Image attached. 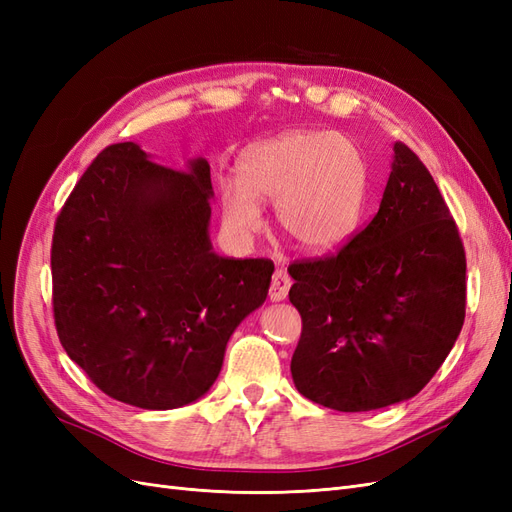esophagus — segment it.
<instances>
[{"label":"esophagus","mask_w":512,"mask_h":512,"mask_svg":"<svg viewBox=\"0 0 512 512\" xmlns=\"http://www.w3.org/2000/svg\"><path fill=\"white\" fill-rule=\"evenodd\" d=\"M292 286L290 275L282 269H277L271 277V288H269V299L271 301H284L288 297V290Z\"/></svg>","instance_id":"1"}]
</instances>
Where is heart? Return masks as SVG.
<instances>
[{
  "label": "heart",
  "mask_w": 512,
  "mask_h": 512,
  "mask_svg": "<svg viewBox=\"0 0 512 512\" xmlns=\"http://www.w3.org/2000/svg\"><path fill=\"white\" fill-rule=\"evenodd\" d=\"M367 164L348 136L297 130L254 145L239 162V181L220 183L222 220L241 239L262 226L256 200L275 203L282 232L301 250L331 252L361 220Z\"/></svg>",
  "instance_id": "obj_1"
}]
</instances>
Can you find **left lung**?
<instances>
[{
  "instance_id": "left-lung-1",
  "label": "left lung",
  "mask_w": 512,
  "mask_h": 512,
  "mask_svg": "<svg viewBox=\"0 0 512 512\" xmlns=\"http://www.w3.org/2000/svg\"><path fill=\"white\" fill-rule=\"evenodd\" d=\"M382 203L337 254L294 260L290 303L303 320L290 371L299 393L339 412L414 397L466 318V252L436 181L393 147Z\"/></svg>"
}]
</instances>
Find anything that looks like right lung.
Here are the masks:
<instances>
[{
	"instance_id": "right-lung-1",
	"label": "right lung",
	"mask_w": 512,
	"mask_h": 512,
	"mask_svg": "<svg viewBox=\"0 0 512 512\" xmlns=\"http://www.w3.org/2000/svg\"><path fill=\"white\" fill-rule=\"evenodd\" d=\"M106 147L61 207L51 245L59 342L102 393L173 410L218 378L239 322L267 299L269 258H224L209 239L211 170Z\"/></svg>"
}]
</instances>
